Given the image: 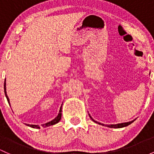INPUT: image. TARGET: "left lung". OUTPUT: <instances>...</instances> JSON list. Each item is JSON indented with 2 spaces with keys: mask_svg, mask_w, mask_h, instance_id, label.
<instances>
[{
  "mask_svg": "<svg viewBox=\"0 0 154 154\" xmlns=\"http://www.w3.org/2000/svg\"><path fill=\"white\" fill-rule=\"evenodd\" d=\"M90 118L92 119V120H93L94 122H95V123H98V124H100V125H104V124H103V123H98V122H97V121H95V120H94L92 118V117L90 116ZM135 120H136V119H134V120H131V121H130V122H127V123H117V124H115V125H114V124H111V125H106V126L109 127V128H123V127L128 126V125H130V124H131L132 123H133L134 121Z\"/></svg>",
  "mask_w": 154,
  "mask_h": 154,
  "instance_id": "8db88e82",
  "label": "left lung"
}]
</instances>
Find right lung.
I'll use <instances>...</instances> for the list:
<instances>
[{"label":"right lung","mask_w":154,"mask_h":154,"mask_svg":"<svg viewBox=\"0 0 154 154\" xmlns=\"http://www.w3.org/2000/svg\"><path fill=\"white\" fill-rule=\"evenodd\" d=\"M4 92H5V95H6V99H7V100H8V103H9V105H10V102H9V97H8L7 94H6V79H5V82H4ZM62 106H61L60 109H59V114H58V115L57 116V117H55V118H54V120H51V121H50V122H48V123H45V124H42V126L44 127V128H45V127L51 126V125H55V124H57V123H59V120H60L61 118H62ZM26 125H28V126H30V127H31V128H40V127H39L38 125H30V124H26Z\"/></svg>","instance_id":"add662e5"}]
</instances>
